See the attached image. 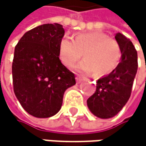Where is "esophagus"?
I'll list each match as a JSON object with an SVG mask.
<instances>
[{"mask_svg":"<svg viewBox=\"0 0 146 146\" xmlns=\"http://www.w3.org/2000/svg\"><path fill=\"white\" fill-rule=\"evenodd\" d=\"M84 80H85V78H84V77H81V76H77V77H76V81H77V83H81Z\"/></svg>","mask_w":146,"mask_h":146,"instance_id":"1","label":"esophagus"}]
</instances>
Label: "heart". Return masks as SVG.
Returning a JSON list of instances; mask_svg holds the SVG:
<instances>
[{
    "label": "heart",
    "mask_w": 146,
    "mask_h": 146,
    "mask_svg": "<svg viewBox=\"0 0 146 146\" xmlns=\"http://www.w3.org/2000/svg\"><path fill=\"white\" fill-rule=\"evenodd\" d=\"M82 53L85 58L75 66V69L84 74L94 72L96 76H103L118 66L121 48L114 38L99 31L79 33L74 40L68 36L60 40L58 56L66 66L76 63Z\"/></svg>",
    "instance_id": "obj_1"
}]
</instances>
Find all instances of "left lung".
I'll use <instances>...</instances> for the list:
<instances>
[{"mask_svg":"<svg viewBox=\"0 0 146 146\" xmlns=\"http://www.w3.org/2000/svg\"><path fill=\"white\" fill-rule=\"evenodd\" d=\"M121 48V61L110 74L97 80L96 90L87 104L89 110L102 119L115 116L123 108L131 94L137 71V53L129 38L121 33L115 36Z\"/></svg>","mask_w":146,"mask_h":146,"instance_id":"obj_1","label":"left lung"}]
</instances>
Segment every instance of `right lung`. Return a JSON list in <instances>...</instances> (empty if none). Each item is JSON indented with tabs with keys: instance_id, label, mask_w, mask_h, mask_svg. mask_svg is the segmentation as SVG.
I'll return each mask as SVG.
<instances>
[{
	"instance_id": "right-lung-1",
	"label": "right lung",
	"mask_w": 146,
	"mask_h": 146,
	"mask_svg": "<svg viewBox=\"0 0 146 146\" xmlns=\"http://www.w3.org/2000/svg\"><path fill=\"white\" fill-rule=\"evenodd\" d=\"M64 35L61 24L39 25L27 31L15 48V94L22 107L38 118L56 115L65 91L76 83L74 74L59 59L58 46Z\"/></svg>"
}]
</instances>
